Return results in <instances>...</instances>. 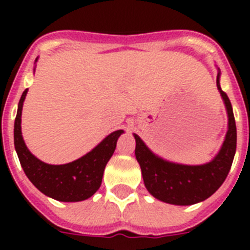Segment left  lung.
I'll use <instances>...</instances> for the list:
<instances>
[{"mask_svg": "<svg viewBox=\"0 0 250 250\" xmlns=\"http://www.w3.org/2000/svg\"><path fill=\"white\" fill-rule=\"evenodd\" d=\"M218 70L216 87L228 114V131L213 160L203 165H184L155 155L140 136L136 141L135 156L140 165L145 188L154 198L174 205H193L213 195L228 176L237 150V126L228 95L220 87Z\"/></svg>", "mask_w": 250, "mask_h": 250, "instance_id": "8db88e82", "label": "left lung"}]
</instances>
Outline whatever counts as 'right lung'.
I'll use <instances>...</instances> for the list:
<instances>
[{
  "label": "right lung",
  "mask_w": 250,
  "mask_h": 250,
  "mask_svg": "<svg viewBox=\"0 0 250 250\" xmlns=\"http://www.w3.org/2000/svg\"><path fill=\"white\" fill-rule=\"evenodd\" d=\"M26 95L27 89L20 99L13 129L15 149L26 176L41 193L59 202L71 203L89 199L99 190L104 170L114 154L116 141L124 130L111 132L91 151L77 160L62 165L46 164L27 149L22 138L21 115Z\"/></svg>",
  "instance_id": "1"
}]
</instances>
